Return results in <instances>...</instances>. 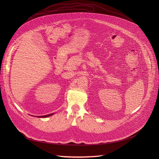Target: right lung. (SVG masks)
Instances as JSON below:
<instances>
[{
  "label": "right lung",
  "mask_w": 159,
  "mask_h": 159,
  "mask_svg": "<svg viewBox=\"0 0 159 159\" xmlns=\"http://www.w3.org/2000/svg\"><path fill=\"white\" fill-rule=\"evenodd\" d=\"M53 115V113H52V114H49V115H44V116H37V117L38 118H47V117H49V116H52V115Z\"/></svg>",
  "instance_id": "right-lung-1"
}]
</instances>
